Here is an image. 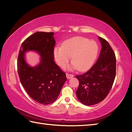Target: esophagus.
Here are the masks:
<instances>
[{"label": "esophagus", "instance_id": "obj_1", "mask_svg": "<svg viewBox=\"0 0 132 132\" xmlns=\"http://www.w3.org/2000/svg\"><path fill=\"white\" fill-rule=\"evenodd\" d=\"M73 76H74V75H73L69 74V73H66V77L68 79H70V78H72Z\"/></svg>", "mask_w": 132, "mask_h": 132}]
</instances>
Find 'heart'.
Returning <instances> with one entry per match:
<instances>
[{
    "instance_id": "b5f03b06",
    "label": "heart",
    "mask_w": 132,
    "mask_h": 132,
    "mask_svg": "<svg viewBox=\"0 0 132 132\" xmlns=\"http://www.w3.org/2000/svg\"><path fill=\"white\" fill-rule=\"evenodd\" d=\"M98 51L97 42L82 37H75L64 41L62 46L53 48V55L56 63L62 68H65L71 56L73 62L70 68L83 71L93 65Z\"/></svg>"
}]
</instances>
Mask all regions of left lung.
Masks as SVG:
<instances>
[{
    "instance_id": "8db88e82",
    "label": "left lung",
    "mask_w": 132,
    "mask_h": 132,
    "mask_svg": "<svg viewBox=\"0 0 132 132\" xmlns=\"http://www.w3.org/2000/svg\"><path fill=\"white\" fill-rule=\"evenodd\" d=\"M102 48L99 57L90 70L84 74L76 76L79 80L76 95L86 105L100 103L108 95L116 75L115 54L105 39L98 37Z\"/></svg>"
}]
</instances>
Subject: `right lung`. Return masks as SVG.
I'll use <instances>...</instances> for the list:
<instances>
[{
  "instance_id": "right-lung-1",
  "label": "right lung",
  "mask_w": 132,
  "mask_h": 132,
  "mask_svg": "<svg viewBox=\"0 0 132 132\" xmlns=\"http://www.w3.org/2000/svg\"><path fill=\"white\" fill-rule=\"evenodd\" d=\"M54 32H37L22 43L17 59V70L21 83L30 97L38 103L48 105L57 99L66 81L65 73L55 62L53 50ZM36 51L41 55L38 65L31 67L25 62L27 51Z\"/></svg>"
}]
</instances>
